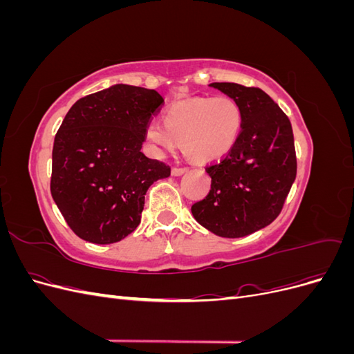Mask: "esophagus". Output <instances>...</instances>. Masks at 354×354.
I'll use <instances>...</instances> for the list:
<instances>
[{
  "mask_svg": "<svg viewBox=\"0 0 354 354\" xmlns=\"http://www.w3.org/2000/svg\"><path fill=\"white\" fill-rule=\"evenodd\" d=\"M187 171V168H178V167H174L173 169H171V174H173L174 177H178L181 174H185Z\"/></svg>",
  "mask_w": 354,
  "mask_h": 354,
  "instance_id": "34e87169",
  "label": "esophagus"
}]
</instances>
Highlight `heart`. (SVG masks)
<instances>
[{
    "instance_id": "obj_1",
    "label": "heart",
    "mask_w": 354,
    "mask_h": 354,
    "mask_svg": "<svg viewBox=\"0 0 354 354\" xmlns=\"http://www.w3.org/2000/svg\"><path fill=\"white\" fill-rule=\"evenodd\" d=\"M162 122H151L145 130L146 143L152 151H169L180 142L187 158L205 164L223 158L236 145L242 112L230 97H194L171 104Z\"/></svg>"
}]
</instances>
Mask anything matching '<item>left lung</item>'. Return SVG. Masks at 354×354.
<instances>
[{
  "mask_svg": "<svg viewBox=\"0 0 354 354\" xmlns=\"http://www.w3.org/2000/svg\"><path fill=\"white\" fill-rule=\"evenodd\" d=\"M239 104L242 130L232 151L207 167L209 194L192 205L195 220L221 238H242L279 216L297 176L292 127L269 94L212 82Z\"/></svg>",
  "mask_w": 354,
  "mask_h": 354,
  "instance_id": "8db88e82",
  "label": "left lung"
}]
</instances>
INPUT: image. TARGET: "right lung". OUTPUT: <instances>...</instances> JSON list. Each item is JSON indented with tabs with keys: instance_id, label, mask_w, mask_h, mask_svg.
<instances>
[{
	"instance_id": "add662e5",
	"label": "right lung",
	"mask_w": 354,
	"mask_h": 354,
	"mask_svg": "<svg viewBox=\"0 0 354 354\" xmlns=\"http://www.w3.org/2000/svg\"><path fill=\"white\" fill-rule=\"evenodd\" d=\"M164 99L127 84L75 103L55 137L51 196L81 239L120 242L140 224L145 195L171 168L140 151Z\"/></svg>"
}]
</instances>
